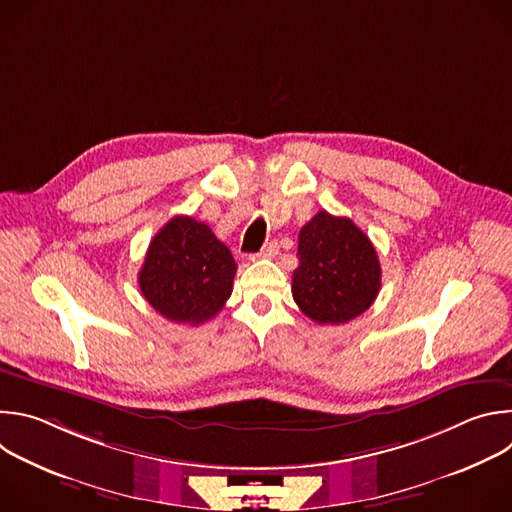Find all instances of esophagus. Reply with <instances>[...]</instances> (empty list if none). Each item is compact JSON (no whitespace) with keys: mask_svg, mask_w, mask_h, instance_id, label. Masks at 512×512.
<instances>
[{"mask_svg":"<svg viewBox=\"0 0 512 512\" xmlns=\"http://www.w3.org/2000/svg\"><path fill=\"white\" fill-rule=\"evenodd\" d=\"M279 253V245H277V241H269L259 253H255V255H251L249 259H271V257H275Z\"/></svg>","mask_w":512,"mask_h":512,"instance_id":"1","label":"esophagus"}]
</instances>
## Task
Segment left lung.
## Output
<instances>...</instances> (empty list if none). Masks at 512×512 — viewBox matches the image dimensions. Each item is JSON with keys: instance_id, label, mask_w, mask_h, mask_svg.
Instances as JSON below:
<instances>
[{"instance_id": "1", "label": "left lung", "mask_w": 512, "mask_h": 512, "mask_svg": "<svg viewBox=\"0 0 512 512\" xmlns=\"http://www.w3.org/2000/svg\"><path fill=\"white\" fill-rule=\"evenodd\" d=\"M298 259L291 294L314 322L346 324L377 300L381 263L350 218L320 210L300 231Z\"/></svg>"}]
</instances>
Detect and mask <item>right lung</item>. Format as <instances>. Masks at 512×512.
I'll return each mask as SVG.
<instances>
[{
	"instance_id": "1",
	"label": "right lung",
	"mask_w": 512,
	"mask_h": 512,
	"mask_svg": "<svg viewBox=\"0 0 512 512\" xmlns=\"http://www.w3.org/2000/svg\"><path fill=\"white\" fill-rule=\"evenodd\" d=\"M237 263L208 225L178 214L145 253L137 281L143 298L164 318L198 326L231 298Z\"/></svg>"
}]
</instances>
